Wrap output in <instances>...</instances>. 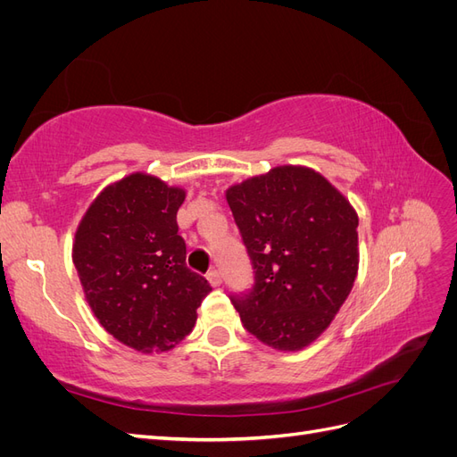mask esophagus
Here are the masks:
<instances>
[{"label":"esophagus","instance_id":"obj_1","mask_svg":"<svg viewBox=\"0 0 457 457\" xmlns=\"http://www.w3.org/2000/svg\"><path fill=\"white\" fill-rule=\"evenodd\" d=\"M207 280H210V284H212L213 287H217V286L223 284V274H220V270L213 269V270L207 272Z\"/></svg>","mask_w":457,"mask_h":457}]
</instances>
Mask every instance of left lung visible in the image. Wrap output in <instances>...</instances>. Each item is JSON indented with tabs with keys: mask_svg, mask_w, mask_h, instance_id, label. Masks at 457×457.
<instances>
[{
	"mask_svg": "<svg viewBox=\"0 0 457 457\" xmlns=\"http://www.w3.org/2000/svg\"><path fill=\"white\" fill-rule=\"evenodd\" d=\"M253 269L230 295L244 328L278 351H299L331 324L358 270V217L314 170L280 165L227 190Z\"/></svg>",
	"mask_w": 457,
	"mask_h": 457,
	"instance_id": "1",
	"label": "left lung"
}]
</instances>
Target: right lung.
I'll list each match as a JSON object with an SVG mask.
<instances>
[{
	"mask_svg": "<svg viewBox=\"0 0 457 457\" xmlns=\"http://www.w3.org/2000/svg\"><path fill=\"white\" fill-rule=\"evenodd\" d=\"M185 190L133 173L106 187L76 230L72 259L96 320L128 347L170 351L212 286L187 267L177 212Z\"/></svg>",
	"mask_w": 457,
	"mask_h": 457,
	"instance_id": "right-lung-1",
	"label": "right lung"
}]
</instances>
